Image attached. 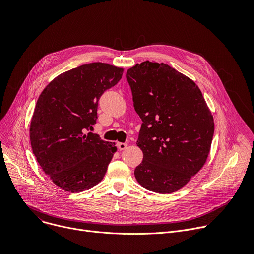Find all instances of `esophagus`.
<instances>
[{
	"label": "esophagus",
	"mask_w": 254,
	"mask_h": 254,
	"mask_svg": "<svg viewBox=\"0 0 254 254\" xmlns=\"http://www.w3.org/2000/svg\"><path fill=\"white\" fill-rule=\"evenodd\" d=\"M117 146L119 148V150H124L127 148V144L126 143H123V142H118L117 143Z\"/></svg>",
	"instance_id": "obj_1"
}]
</instances>
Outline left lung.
Returning a JSON list of instances; mask_svg holds the SVG:
<instances>
[{
    "mask_svg": "<svg viewBox=\"0 0 254 254\" xmlns=\"http://www.w3.org/2000/svg\"><path fill=\"white\" fill-rule=\"evenodd\" d=\"M126 78L143 122L137 140L143 160L135 168V178L151 191L174 192L208 158L214 135L212 113L199 87L165 64H137Z\"/></svg>",
    "mask_w": 254,
    "mask_h": 254,
    "instance_id": "obj_1",
    "label": "left lung"
}]
</instances>
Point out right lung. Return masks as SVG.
Instances as JSON below:
<instances>
[{
	"label": "right lung",
	"mask_w": 254,
	"mask_h": 254,
	"mask_svg": "<svg viewBox=\"0 0 254 254\" xmlns=\"http://www.w3.org/2000/svg\"><path fill=\"white\" fill-rule=\"evenodd\" d=\"M123 68L92 63L65 71L40 94L30 124L33 153L49 179L66 191L99 184L117 148L87 133L96 124L98 102L121 79Z\"/></svg>",
	"instance_id": "1"
}]
</instances>
